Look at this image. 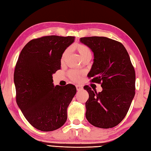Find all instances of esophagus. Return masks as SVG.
I'll return each instance as SVG.
<instances>
[{"mask_svg":"<svg viewBox=\"0 0 151 151\" xmlns=\"http://www.w3.org/2000/svg\"><path fill=\"white\" fill-rule=\"evenodd\" d=\"M76 88H77V91H80L82 90L83 87H81V86H80V85H76Z\"/></svg>","mask_w":151,"mask_h":151,"instance_id":"obj_1","label":"esophagus"}]
</instances>
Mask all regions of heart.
<instances>
[{
	"mask_svg": "<svg viewBox=\"0 0 151 151\" xmlns=\"http://www.w3.org/2000/svg\"><path fill=\"white\" fill-rule=\"evenodd\" d=\"M73 49L76 50L81 56L83 60L87 57H92V52L88 46L85 44H77L73 46ZM68 54V51L66 50L64 52L61 57V63H63L66 58ZM83 73L77 71L75 70H72L68 72V76L70 78L74 81H79L81 80V76Z\"/></svg>",
	"mask_w": 151,
	"mask_h": 151,
	"instance_id": "heart-1",
	"label": "heart"
}]
</instances>
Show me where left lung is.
<instances>
[{
    "label": "left lung",
    "instance_id": "1",
    "mask_svg": "<svg viewBox=\"0 0 151 151\" xmlns=\"http://www.w3.org/2000/svg\"><path fill=\"white\" fill-rule=\"evenodd\" d=\"M80 42L94 53L88 77L102 87L98 93L87 85L84 87L89 95L86 118L96 127H116L127 115L135 96L136 73L130 58L121 42L106 37H84Z\"/></svg>",
    "mask_w": 151,
    "mask_h": 151
}]
</instances>
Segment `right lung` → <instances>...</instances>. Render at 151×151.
Instances as JSON below:
<instances>
[{
	"label": "right lung",
	"instance_id": "add662e5",
	"mask_svg": "<svg viewBox=\"0 0 151 151\" xmlns=\"http://www.w3.org/2000/svg\"><path fill=\"white\" fill-rule=\"evenodd\" d=\"M73 36H47L33 39L21 50L14 80L16 101L33 127L43 132L60 128L76 93L74 85H53L52 75L60 69V59Z\"/></svg>",
	"mask_w": 151,
	"mask_h": 151
}]
</instances>
